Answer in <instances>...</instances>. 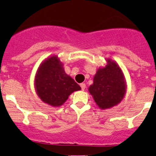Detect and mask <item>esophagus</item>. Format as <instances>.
Returning a JSON list of instances; mask_svg holds the SVG:
<instances>
[{
    "instance_id": "34e87169",
    "label": "esophagus",
    "mask_w": 156,
    "mask_h": 156,
    "mask_svg": "<svg viewBox=\"0 0 156 156\" xmlns=\"http://www.w3.org/2000/svg\"><path fill=\"white\" fill-rule=\"evenodd\" d=\"M80 87H81L82 90L83 91L86 89V84H85V83H81V84H80Z\"/></svg>"
}]
</instances>
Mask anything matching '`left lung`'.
<instances>
[{"label":"left lung","instance_id":"obj_1","mask_svg":"<svg viewBox=\"0 0 156 156\" xmlns=\"http://www.w3.org/2000/svg\"><path fill=\"white\" fill-rule=\"evenodd\" d=\"M106 64L99 67L88 88L95 102L101 110L111 108L119 104L127 92V83L120 66L107 58Z\"/></svg>","mask_w":156,"mask_h":156}]
</instances>
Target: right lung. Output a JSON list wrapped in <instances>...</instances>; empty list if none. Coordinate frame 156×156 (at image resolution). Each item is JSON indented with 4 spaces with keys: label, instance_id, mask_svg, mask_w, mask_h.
I'll use <instances>...</instances> for the list:
<instances>
[{
    "label": "right lung",
    "instance_id": "right-lung-1",
    "mask_svg": "<svg viewBox=\"0 0 156 156\" xmlns=\"http://www.w3.org/2000/svg\"><path fill=\"white\" fill-rule=\"evenodd\" d=\"M58 55H51L41 62L34 80L35 92L44 103L60 107L73 92L81 89L71 76L64 71Z\"/></svg>",
    "mask_w": 156,
    "mask_h": 156
}]
</instances>
